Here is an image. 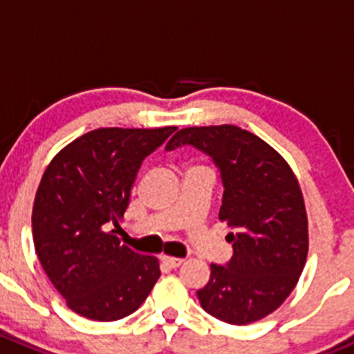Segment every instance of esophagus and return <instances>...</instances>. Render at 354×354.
<instances>
[{
	"mask_svg": "<svg viewBox=\"0 0 354 354\" xmlns=\"http://www.w3.org/2000/svg\"><path fill=\"white\" fill-rule=\"evenodd\" d=\"M162 263L169 267V269H176V267H180L183 263V260L173 259V257H162Z\"/></svg>",
	"mask_w": 354,
	"mask_h": 354,
	"instance_id": "esophagus-1",
	"label": "esophagus"
}]
</instances>
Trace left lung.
<instances>
[{"label": "left lung", "instance_id": "1", "mask_svg": "<svg viewBox=\"0 0 354 354\" xmlns=\"http://www.w3.org/2000/svg\"><path fill=\"white\" fill-rule=\"evenodd\" d=\"M197 148L220 171V220L232 229L234 255L211 263L209 281L197 292L207 315L230 325L266 318L285 302L307 259V214L299 181L285 158L259 136L236 125L187 127L166 150Z\"/></svg>", "mask_w": 354, "mask_h": 354}]
</instances>
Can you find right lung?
Instances as JSON below:
<instances>
[{"label": "right lung", "instance_id": "1", "mask_svg": "<svg viewBox=\"0 0 354 354\" xmlns=\"http://www.w3.org/2000/svg\"><path fill=\"white\" fill-rule=\"evenodd\" d=\"M174 131L95 129L62 148L43 173L32 206L35 250L77 315L125 318L157 283V259L134 253L115 234L141 162Z\"/></svg>", "mask_w": 354, "mask_h": 354}]
</instances>
